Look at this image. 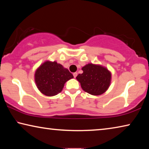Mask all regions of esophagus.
<instances>
[{
  "mask_svg": "<svg viewBox=\"0 0 149 149\" xmlns=\"http://www.w3.org/2000/svg\"><path fill=\"white\" fill-rule=\"evenodd\" d=\"M73 75H74V77L75 78L77 77V72H75V73H74V74H73Z\"/></svg>",
  "mask_w": 149,
  "mask_h": 149,
  "instance_id": "1",
  "label": "esophagus"
}]
</instances>
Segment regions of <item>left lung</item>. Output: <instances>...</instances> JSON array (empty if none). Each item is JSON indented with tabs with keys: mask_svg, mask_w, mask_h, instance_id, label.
Here are the masks:
<instances>
[{
	"mask_svg": "<svg viewBox=\"0 0 149 149\" xmlns=\"http://www.w3.org/2000/svg\"><path fill=\"white\" fill-rule=\"evenodd\" d=\"M81 70L83 73L78 75L76 79L84 91L94 96L107 91L112 79V74L108 68L102 65L89 63Z\"/></svg>",
	"mask_w": 149,
	"mask_h": 149,
	"instance_id": "1",
	"label": "left lung"
}]
</instances>
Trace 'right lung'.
<instances>
[{
  "instance_id": "add662e5",
  "label": "right lung",
  "mask_w": 149,
  "mask_h": 149,
  "mask_svg": "<svg viewBox=\"0 0 149 149\" xmlns=\"http://www.w3.org/2000/svg\"><path fill=\"white\" fill-rule=\"evenodd\" d=\"M34 77L40 92L48 97H52L61 92L65 82L74 76L62 64L47 60L37 68Z\"/></svg>"
}]
</instances>
